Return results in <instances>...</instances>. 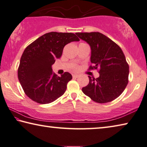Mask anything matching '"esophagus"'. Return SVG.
<instances>
[{
  "instance_id": "1",
  "label": "esophagus",
  "mask_w": 147,
  "mask_h": 147,
  "mask_svg": "<svg viewBox=\"0 0 147 147\" xmlns=\"http://www.w3.org/2000/svg\"><path fill=\"white\" fill-rule=\"evenodd\" d=\"M78 75H77V74H73L72 75V77H73V78H78Z\"/></svg>"
}]
</instances>
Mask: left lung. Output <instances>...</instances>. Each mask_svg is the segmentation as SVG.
Returning a JSON list of instances; mask_svg holds the SVG:
<instances>
[{
	"mask_svg": "<svg viewBox=\"0 0 147 147\" xmlns=\"http://www.w3.org/2000/svg\"><path fill=\"white\" fill-rule=\"evenodd\" d=\"M76 35L90 45L89 69H99L98 78H89L83 92L96 102L104 103L116 99L128 83L129 66L121 48L111 40L98 32H77Z\"/></svg>",
	"mask_w": 147,
	"mask_h": 147,
	"instance_id": "1",
	"label": "left lung"
}]
</instances>
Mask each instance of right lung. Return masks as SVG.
Segmentation results:
<instances>
[{
  "mask_svg": "<svg viewBox=\"0 0 147 147\" xmlns=\"http://www.w3.org/2000/svg\"><path fill=\"white\" fill-rule=\"evenodd\" d=\"M79 38L71 32L46 33L24 51L19 63L18 79L26 95L41 104L51 103L64 94L72 79L68 72L61 77L53 72L52 65L61 58L65 45Z\"/></svg>",
  "mask_w": 147,
  "mask_h": 147,
  "instance_id": "1",
  "label": "right lung"
}]
</instances>
